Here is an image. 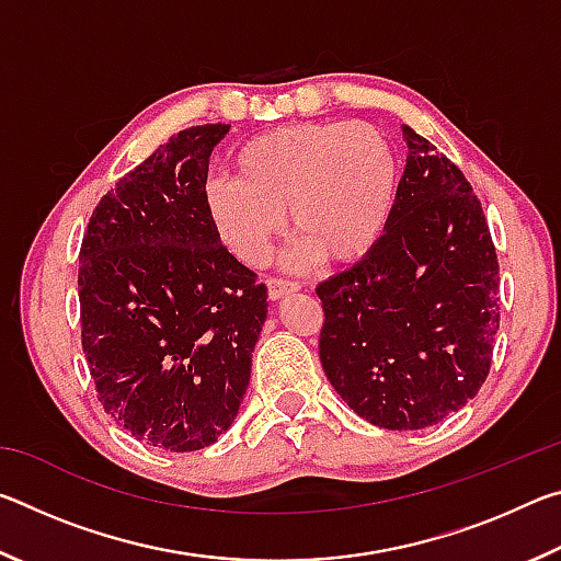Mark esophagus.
Wrapping results in <instances>:
<instances>
[{
	"label": "esophagus",
	"mask_w": 561,
	"mask_h": 561,
	"mask_svg": "<svg viewBox=\"0 0 561 561\" xmlns=\"http://www.w3.org/2000/svg\"><path fill=\"white\" fill-rule=\"evenodd\" d=\"M267 287H270V299H282V297H287V294L297 291L299 282H291V279H284V277H270Z\"/></svg>",
	"instance_id": "1"
}]
</instances>
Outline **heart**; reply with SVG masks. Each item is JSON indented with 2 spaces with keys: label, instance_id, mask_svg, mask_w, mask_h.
<instances>
[{
  "label": "heart",
  "instance_id": "b5f03b06",
  "mask_svg": "<svg viewBox=\"0 0 561 561\" xmlns=\"http://www.w3.org/2000/svg\"><path fill=\"white\" fill-rule=\"evenodd\" d=\"M234 178L205 185V213L237 260L262 264L289 210L294 262H356L393 217L398 158L371 123H299L254 136L232 158Z\"/></svg>",
  "mask_w": 561,
  "mask_h": 561
}]
</instances>
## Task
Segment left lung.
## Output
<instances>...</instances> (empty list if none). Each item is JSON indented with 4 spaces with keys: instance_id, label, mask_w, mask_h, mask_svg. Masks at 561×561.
<instances>
[{
    "instance_id": "obj_1",
    "label": "left lung",
    "mask_w": 561,
    "mask_h": 561,
    "mask_svg": "<svg viewBox=\"0 0 561 561\" xmlns=\"http://www.w3.org/2000/svg\"><path fill=\"white\" fill-rule=\"evenodd\" d=\"M408 163L371 252L321 282L319 356L336 393L388 431H417L478 396L500 329V264L472 185L403 126Z\"/></svg>"
}]
</instances>
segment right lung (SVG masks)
<instances>
[{
	"label": "right lung",
	"mask_w": 561,
	"mask_h": 561,
	"mask_svg": "<svg viewBox=\"0 0 561 561\" xmlns=\"http://www.w3.org/2000/svg\"><path fill=\"white\" fill-rule=\"evenodd\" d=\"M180 130L91 213L79 252L81 344L101 405L133 438L190 453L230 428L267 319V287L205 213L213 148Z\"/></svg>",
	"instance_id": "right-lung-1"
}]
</instances>
